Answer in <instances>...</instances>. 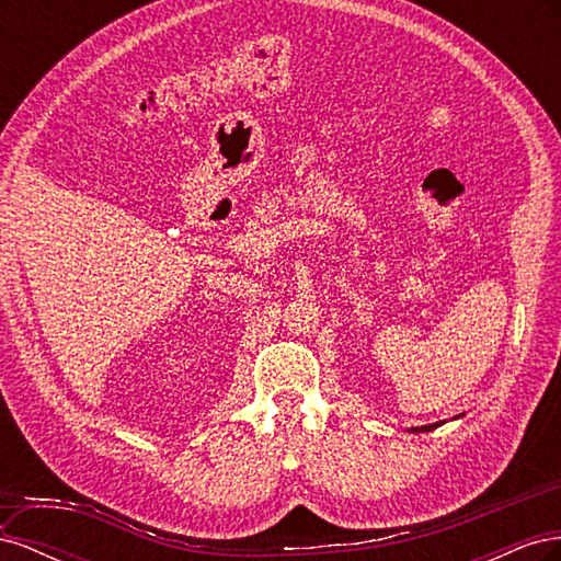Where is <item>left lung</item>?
<instances>
[{"instance_id":"left-lung-1","label":"left lung","mask_w":561,"mask_h":561,"mask_svg":"<svg viewBox=\"0 0 561 561\" xmlns=\"http://www.w3.org/2000/svg\"><path fill=\"white\" fill-rule=\"evenodd\" d=\"M463 414H458V416H454V419H461ZM445 421H437V423H428V426H414V428H410V433H431V431H435L437 426H443Z\"/></svg>"}]
</instances>
